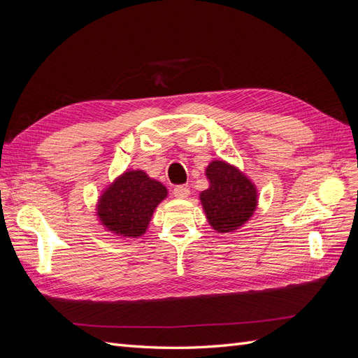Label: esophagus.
I'll use <instances>...</instances> for the list:
<instances>
[{"mask_svg": "<svg viewBox=\"0 0 358 358\" xmlns=\"http://www.w3.org/2000/svg\"><path fill=\"white\" fill-rule=\"evenodd\" d=\"M173 196L176 199H187L189 196V188L185 185H179L173 189Z\"/></svg>", "mask_w": 358, "mask_h": 358, "instance_id": "34e87169", "label": "esophagus"}]
</instances>
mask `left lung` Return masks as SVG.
<instances>
[{"mask_svg": "<svg viewBox=\"0 0 358 358\" xmlns=\"http://www.w3.org/2000/svg\"><path fill=\"white\" fill-rule=\"evenodd\" d=\"M209 188L200 192L206 218L218 233H231L252 218L258 206L255 183L236 166L213 159L206 167Z\"/></svg>", "mask_w": 358, "mask_h": 358, "instance_id": "1", "label": "left lung"}]
</instances>
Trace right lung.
Segmentation results:
<instances>
[{
    "label": "right lung",
    "instance_id": "right-lung-1",
    "mask_svg": "<svg viewBox=\"0 0 358 358\" xmlns=\"http://www.w3.org/2000/svg\"><path fill=\"white\" fill-rule=\"evenodd\" d=\"M167 188L143 170H127L109 183L96 201V216L106 231L121 239H137L148 230Z\"/></svg>",
    "mask_w": 358,
    "mask_h": 358
}]
</instances>
